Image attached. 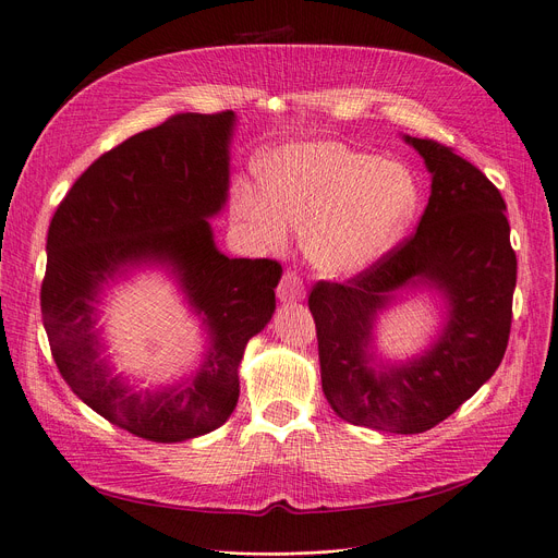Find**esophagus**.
<instances>
[{"mask_svg": "<svg viewBox=\"0 0 558 558\" xmlns=\"http://www.w3.org/2000/svg\"><path fill=\"white\" fill-rule=\"evenodd\" d=\"M276 294L282 303H294V301L305 299V287H303L301 276L296 271H284L280 278V284L276 289Z\"/></svg>", "mask_w": 558, "mask_h": 558, "instance_id": "1", "label": "esophagus"}]
</instances>
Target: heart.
I'll return each instance as SVG.
<instances>
[{
    "instance_id": "heart-1",
    "label": "heart",
    "mask_w": 558,
    "mask_h": 558,
    "mask_svg": "<svg viewBox=\"0 0 558 558\" xmlns=\"http://www.w3.org/2000/svg\"><path fill=\"white\" fill-rule=\"evenodd\" d=\"M420 203L415 175L339 141L299 143L274 157L264 189L241 182L234 209L269 246L305 230L307 259L328 276L369 269L390 251Z\"/></svg>"
}]
</instances>
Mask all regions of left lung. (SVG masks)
<instances>
[{
  "label": "left lung",
  "mask_w": 558,
  "mask_h": 558,
  "mask_svg": "<svg viewBox=\"0 0 558 558\" xmlns=\"http://www.w3.org/2000/svg\"><path fill=\"white\" fill-rule=\"evenodd\" d=\"M403 138L430 173L417 230L349 282L314 284L307 305L335 413L355 426L413 435L456 413L497 372L511 335L518 259L499 189L453 148ZM417 283L446 296V328L424 356L378 371L375 314L397 288Z\"/></svg>",
  "instance_id": "left-lung-1"
}]
</instances>
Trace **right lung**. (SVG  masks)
I'll return each instance as SVG.
<instances>
[{
    "label": "right lung",
    "mask_w": 558,
    "mask_h": 558,
    "mask_svg": "<svg viewBox=\"0 0 558 558\" xmlns=\"http://www.w3.org/2000/svg\"><path fill=\"white\" fill-rule=\"evenodd\" d=\"M234 111L175 113L95 159L70 186L47 232L40 287L52 357L95 413L153 442H182L219 428L239 399L246 344L271 322L282 266L230 259L207 219L230 186ZM163 263L210 332L202 367L182 386L136 396L99 355L94 303L125 265Z\"/></svg>",
    "instance_id": "add662e5"
}]
</instances>
